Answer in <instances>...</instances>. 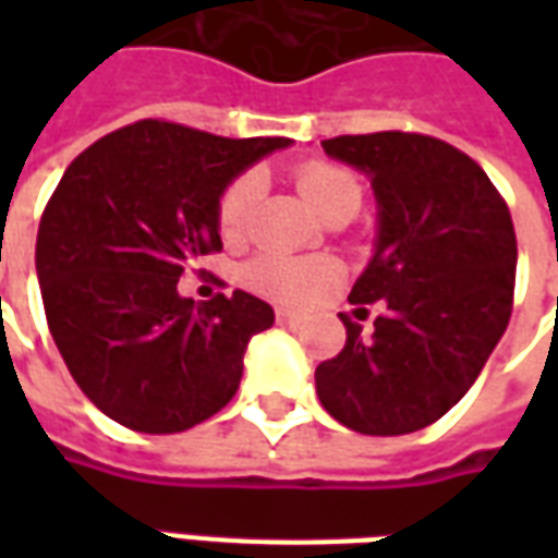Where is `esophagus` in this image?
<instances>
[{"instance_id":"34e87169","label":"esophagus","mask_w":558,"mask_h":558,"mask_svg":"<svg viewBox=\"0 0 558 558\" xmlns=\"http://www.w3.org/2000/svg\"><path fill=\"white\" fill-rule=\"evenodd\" d=\"M304 319L302 311H290V307H278V323L280 326H299Z\"/></svg>"}]
</instances>
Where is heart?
<instances>
[{
  "mask_svg": "<svg viewBox=\"0 0 558 558\" xmlns=\"http://www.w3.org/2000/svg\"><path fill=\"white\" fill-rule=\"evenodd\" d=\"M299 191L323 218L326 211L338 208L347 199H359V182L350 172L331 167V163H307L299 170ZM254 175H239L235 182L220 194L218 203V227L227 239H239L251 220V208L256 199ZM338 278V266L326 256H311V259H295V256L263 254L256 256L251 266L244 268V280L256 292H266L280 302H307L326 290L331 280Z\"/></svg>",
  "mask_w": 558,
  "mask_h": 558,
  "instance_id": "1",
  "label": "heart"
}]
</instances>
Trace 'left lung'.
Wrapping results in <instances>:
<instances>
[{
    "instance_id": "left-lung-1",
    "label": "left lung",
    "mask_w": 558,
    "mask_h": 558,
    "mask_svg": "<svg viewBox=\"0 0 558 558\" xmlns=\"http://www.w3.org/2000/svg\"><path fill=\"white\" fill-rule=\"evenodd\" d=\"M323 148L374 187V256L350 302L383 314L371 335L340 316L347 343L316 367V395L350 430L415 433L466 395L508 328L514 223L487 172L442 140L383 131Z\"/></svg>"
}]
</instances>
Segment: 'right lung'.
Listing matches in <instances>:
<instances>
[{
  "label": "right lung",
  "instance_id": "1",
  "mask_svg": "<svg viewBox=\"0 0 558 558\" xmlns=\"http://www.w3.org/2000/svg\"><path fill=\"white\" fill-rule=\"evenodd\" d=\"M287 146L146 119L71 160L44 208L35 271L56 347L104 415L179 433L230 403L275 311L244 290L199 304L179 278L220 251V194Z\"/></svg>",
  "mask_w": 558,
  "mask_h": 558
}]
</instances>
